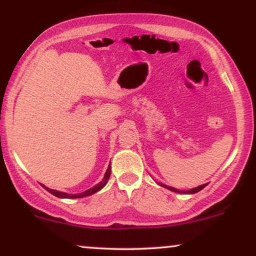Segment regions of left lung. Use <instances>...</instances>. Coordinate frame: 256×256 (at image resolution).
<instances>
[{"label":"left lung","mask_w":256,"mask_h":256,"mask_svg":"<svg viewBox=\"0 0 256 256\" xmlns=\"http://www.w3.org/2000/svg\"><path fill=\"white\" fill-rule=\"evenodd\" d=\"M158 184H160V183H158ZM160 185H161V186H164V188H167V189L172 190V192H180V194H195V192H201V190L204 189V188L206 185H207V184L200 185V186H198V188H194V189H192V190H188V192H183V190H178V189H174V188L167 186V185H165V184H160Z\"/></svg>","instance_id":"1"}]
</instances>
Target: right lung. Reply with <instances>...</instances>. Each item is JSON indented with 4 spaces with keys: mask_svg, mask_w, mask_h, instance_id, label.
<instances>
[{
    "mask_svg": "<svg viewBox=\"0 0 256 256\" xmlns=\"http://www.w3.org/2000/svg\"><path fill=\"white\" fill-rule=\"evenodd\" d=\"M110 165L108 166V170L107 172H106L104 174V178L102 179L101 183H98V185H95L94 188H91V189L86 190V192H82V194H76V195H72V194H66V192H56V190H52V189H48V188H46V190H48L49 192L52 194L54 196H56V198H85V196H90L92 195V194L98 192V190H101L102 188L106 184H107L108 179H110Z\"/></svg>",
    "mask_w": 256,
    "mask_h": 256,
    "instance_id": "add662e5",
    "label": "right lung"
}]
</instances>
